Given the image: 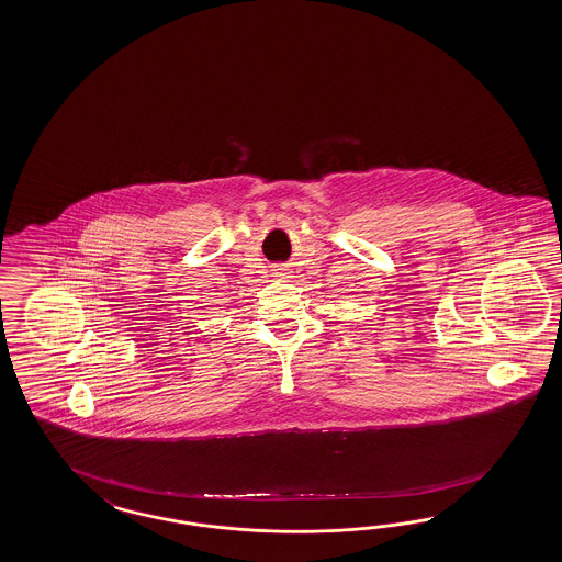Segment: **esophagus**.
Masks as SVG:
<instances>
[{
  "mask_svg": "<svg viewBox=\"0 0 562 562\" xmlns=\"http://www.w3.org/2000/svg\"><path fill=\"white\" fill-rule=\"evenodd\" d=\"M274 274L280 278H290V270H288V266L280 263V266H276Z\"/></svg>",
  "mask_w": 562,
  "mask_h": 562,
  "instance_id": "34e87169",
  "label": "esophagus"
}]
</instances>
